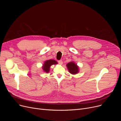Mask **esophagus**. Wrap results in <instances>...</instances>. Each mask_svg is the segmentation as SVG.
<instances>
[{"mask_svg":"<svg viewBox=\"0 0 121 121\" xmlns=\"http://www.w3.org/2000/svg\"><path fill=\"white\" fill-rule=\"evenodd\" d=\"M58 63H59V64L60 65H62V64H63V61H62V60H61L58 61Z\"/></svg>","mask_w":121,"mask_h":121,"instance_id":"34e87169","label":"esophagus"}]
</instances>
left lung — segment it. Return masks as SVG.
I'll use <instances>...</instances> for the list:
<instances>
[{
    "instance_id": "8db88e82",
    "label": "left lung",
    "mask_w": 121,
    "mask_h": 121,
    "mask_svg": "<svg viewBox=\"0 0 121 121\" xmlns=\"http://www.w3.org/2000/svg\"><path fill=\"white\" fill-rule=\"evenodd\" d=\"M69 73L72 74H76L79 73V68L77 64L71 61L68 63L66 65Z\"/></svg>"
}]
</instances>
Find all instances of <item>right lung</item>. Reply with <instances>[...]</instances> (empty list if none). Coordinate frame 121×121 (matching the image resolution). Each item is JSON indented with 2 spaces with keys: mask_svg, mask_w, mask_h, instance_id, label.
<instances>
[{
  "mask_svg": "<svg viewBox=\"0 0 121 121\" xmlns=\"http://www.w3.org/2000/svg\"><path fill=\"white\" fill-rule=\"evenodd\" d=\"M58 64L57 62L53 59L48 60L44 62L42 66L43 71L46 73L49 72L50 66L52 65H57Z\"/></svg>",
  "mask_w": 121,
  "mask_h": 121,
  "instance_id": "obj_1",
  "label": "right lung"
}]
</instances>
